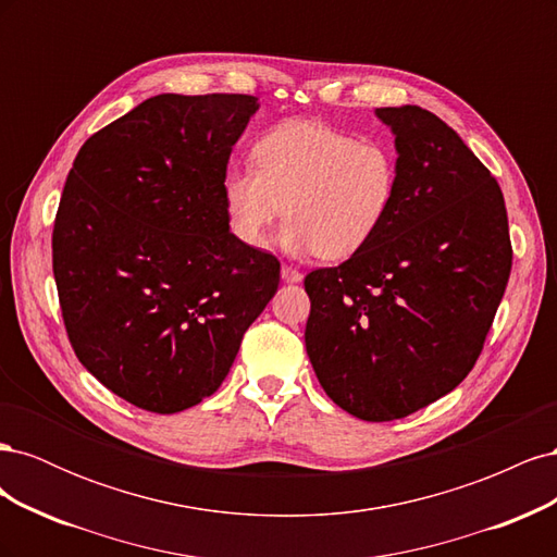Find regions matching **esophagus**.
I'll list each match as a JSON object with an SVG mask.
<instances>
[{
  "mask_svg": "<svg viewBox=\"0 0 557 557\" xmlns=\"http://www.w3.org/2000/svg\"><path fill=\"white\" fill-rule=\"evenodd\" d=\"M281 278H283L285 283H299V281H301V272H299V269L290 267V264H283V267H281Z\"/></svg>",
  "mask_w": 557,
  "mask_h": 557,
  "instance_id": "1",
  "label": "esophagus"
}]
</instances>
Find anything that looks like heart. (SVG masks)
<instances>
[{"mask_svg": "<svg viewBox=\"0 0 557 557\" xmlns=\"http://www.w3.org/2000/svg\"><path fill=\"white\" fill-rule=\"evenodd\" d=\"M250 162L223 178L227 227L250 248H262L285 215V250L346 260L374 242L399 197L401 160L391 141L358 139L318 121L269 127Z\"/></svg>", "mask_w": 557, "mask_h": 557, "instance_id": "obj_1", "label": "heart"}]
</instances>
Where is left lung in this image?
Wrapping results in <instances>:
<instances>
[{
  "label": "left lung",
  "mask_w": 557,
  "mask_h": 557,
  "mask_svg": "<svg viewBox=\"0 0 557 557\" xmlns=\"http://www.w3.org/2000/svg\"><path fill=\"white\" fill-rule=\"evenodd\" d=\"M401 160L397 205L374 242L305 278L307 352L330 399L369 423L450 393L476 364L513 248L491 170L442 117L383 107Z\"/></svg>",
  "instance_id": "left-lung-1"
}]
</instances>
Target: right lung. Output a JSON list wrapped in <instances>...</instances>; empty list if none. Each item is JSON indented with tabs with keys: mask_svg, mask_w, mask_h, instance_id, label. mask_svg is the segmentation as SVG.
I'll return each instance as SVG.
<instances>
[{
	"mask_svg": "<svg viewBox=\"0 0 557 557\" xmlns=\"http://www.w3.org/2000/svg\"><path fill=\"white\" fill-rule=\"evenodd\" d=\"M252 95H158L81 146L53 225L70 344L111 393L153 413L213 395L281 262L227 227L223 178Z\"/></svg>",
	"mask_w": 557,
	"mask_h": 557,
	"instance_id": "1",
	"label": "right lung"
}]
</instances>
